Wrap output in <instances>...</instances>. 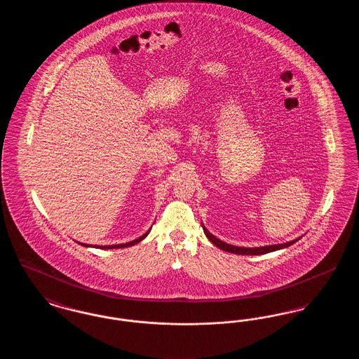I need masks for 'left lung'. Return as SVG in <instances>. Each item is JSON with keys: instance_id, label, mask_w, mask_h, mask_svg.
<instances>
[{"instance_id": "left-lung-1", "label": "left lung", "mask_w": 359, "mask_h": 359, "mask_svg": "<svg viewBox=\"0 0 359 359\" xmlns=\"http://www.w3.org/2000/svg\"><path fill=\"white\" fill-rule=\"evenodd\" d=\"M203 231H205V237L210 239L215 246H218L219 249H222L224 252H229V253H234V255H242V256H258V255H265V253H271L274 250H278V249H284V248H288L290 245H293L297 239L294 241H290V242H285V243H278V245H269V246H262V248H239V246H233V245H229V243H224L221 239L214 237L212 234L208 233V230L203 226Z\"/></svg>"}]
</instances>
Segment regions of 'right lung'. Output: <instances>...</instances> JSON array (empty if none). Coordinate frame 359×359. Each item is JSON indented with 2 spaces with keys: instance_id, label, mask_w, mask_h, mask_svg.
I'll list each match as a JSON object with an SVG mask.
<instances>
[{
  "instance_id": "1",
  "label": "right lung",
  "mask_w": 359,
  "mask_h": 359,
  "mask_svg": "<svg viewBox=\"0 0 359 359\" xmlns=\"http://www.w3.org/2000/svg\"><path fill=\"white\" fill-rule=\"evenodd\" d=\"M149 233V231H148ZM148 233H145L144 236H141L140 238L135 239V241H132V242H128V243H121V245H109V246H94V248H100V249H122V248H129V246H133V245H136L137 242H140V241H142V239L145 238L147 236H148ZM81 245H83V246H90V245H86V243H81Z\"/></svg>"
}]
</instances>
